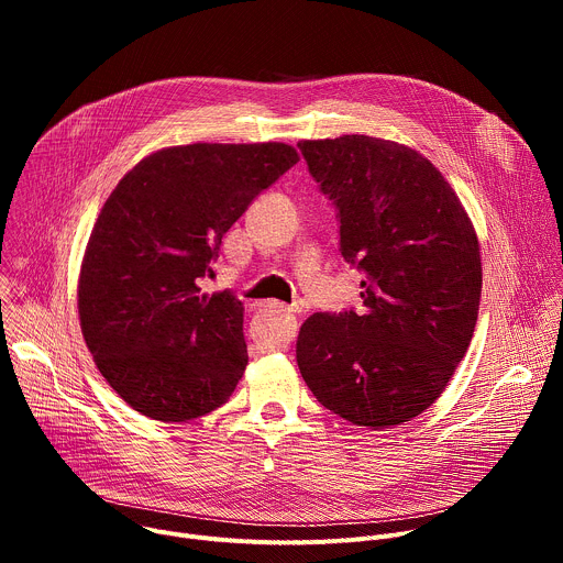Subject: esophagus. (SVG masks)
<instances>
[{
	"label": "esophagus",
	"mask_w": 563,
	"mask_h": 563,
	"mask_svg": "<svg viewBox=\"0 0 563 563\" xmlns=\"http://www.w3.org/2000/svg\"><path fill=\"white\" fill-rule=\"evenodd\" d=\"M263 307H265V309H272V311H278V313H283V316H287V318H294V309H291V307H285V305H280V302H265Z\"/></svg>",
	"instance_id": "1"
}]
</instances>
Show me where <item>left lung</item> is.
Segmentation results:
<instances>
[{
  "label": "left lung",
  "instance_id": "left-lung-1",
  "mask_svg": "<svg viewBox=\"0 0 563 563\" xmlns=\"http://www.w3.org/2000/svg\"><path fill=\"white\" fill-rule=\"evenodd\" d=\"M309 176L336 207L341 256L365 274L361 309L316 311L298 369L341 419L400 426L443 394L478 316L474 227L441 172L391 140H300Z\"/></svg>",
  "mask_w": 563,
  "mask_h": 563
}]
</instances>
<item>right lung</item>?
Here are the masks:
<instances>
[{
	"mask_svg": "<svg viewBox=\"0 0 563 563\" xmlns=\"http://www.w3.org/2000/svg\"><path fill=\"white\" fill-rule=\"evenodd\" d=\"M296 163L283 142L169 146L104 202L79 269V325L135 412L178 423L227 404L247 367L243 302L202 280L229 227Z\"/></svg>",
	"mask_w": 563,
	"mask_h": 563,
	"instance_id": "obj_1",
	"label": "right lung"
}]
</instances>
